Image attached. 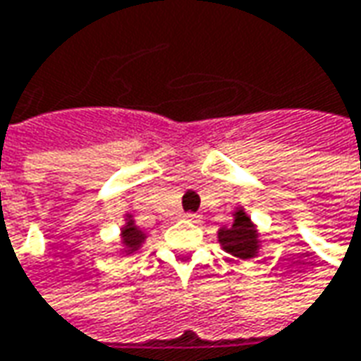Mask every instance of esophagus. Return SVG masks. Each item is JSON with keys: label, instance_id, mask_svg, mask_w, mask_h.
Wrapping results in <instances>:
<instances>
[{"label": "esophagus", "instance_id": "1", "mask_svg": "<svg viewBox=\"0 0 361 361\" xmlns=\"http://www.w3.org/2000/svg\"><path fill=\"white\" fill-rule=\"evenodd\" d=\"M183 219H185V221H197L200 216H197V214H193V212H188V214H183Z\"/></svg>", "mask_w": 361, "mask_h": 361}]
</instances>
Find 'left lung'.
Returning a JSON list of instances; mask_svg holds the SVG:
<instances>
[{
  "label": "left lung",
  "instance_id": "8db88e82",
  "mask_svg": "<svg viewBox=\"0 0 361 361\" xmlns=\"http://www.w3.org/2000/svg\"><path fill=\"white\" fill-rule=\"evenodd\" d=\"M218 242L224 252L235 255L240 259H252L262 250V238L252 218L243 207H235L231 226L218 230Z\"/></svg>",
  "mask_w": 361,
  "mask_h": 361
}]
</instances>
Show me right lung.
<instances>
[{
    "label": "right lung",
    "mask_w": 361,
    "mask_h": 361,
    "mask_svg": "<svg viewBox=\"0 0 361 361\" xmlns=\"http://www.w3.org/2000/svg\"><path fill=\"white\" fill-rule=\"evenodd\" d=\"M123 226H121V231H119V243H121V254L131 255L135 254L140 247H142L145 240H147V233L135 226V219L131 214H126L123 216Z\"/></svg>",
    "instance_id": "add662e5"
}]
</instances>
